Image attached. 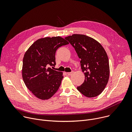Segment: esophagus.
<instances>
[{"label": "esophagus", "mask_w": 132, "mask_h": 132, "mask_svg": "<svg viewBox=\"0 0 132 132\" xmlns=\"http://www.w3.org/2000/svg\"><path fill=\"white\" fill-rule=\"evenodd\" d=\"M73 73V71H72L71 72H67V75H71L72 73Z\"/></svg>", "instance_id": "34e87169"}]
</instances>
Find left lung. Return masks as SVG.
I'll list each match as a JSON object with an SVG mask.
<instances>
[{
	"instance_id": "left-lung-1",
	"label": "left lung",
	"mask_w": 132,
	"mask_h": 132,
	"mask_svg": "<svg viewBox=\"0 0 132 132\" xmlns=\"http://www.w3.org/2000/svg\"><path fill=\"white\" fill-rule=\"evenodd\" d=\"M65 39L81 59L80 65L85 73V81L77 87V90L87 97L98 96L105 88L109 78V62L105 50L98 41L85 35L73 34Z\"/></svg>"
}]
</instances>
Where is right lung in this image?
Segmentation results:
<instances>
[{
	"label": "right lung",
	"mask_w": 132,
	"mask_h": 132,
	"mask_svg": "<svg viewBox=\"0 0 132 132\" xmlns=\"http://www.w3.org/2000/svg\"><path fill=\"white\" fill-rule=\"evenodd\" d=\"M68 44L60 36L46 37L36 41L26 52L23 59V80L37 98L48 99L58 90L63 78V72L50 66L56 65V50Z\"/></svg>",
	"instance_id": "add662e5"
}]
</instances>
